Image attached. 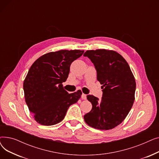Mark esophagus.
Wrapping results in <instances>:
<instances>
[{"label":"esophagus","instance_id":"1","mask_svg":"<svg viewBox=\"0 0 159 159\" xmlns=\"http://www.w3.org/2000/svg\"><path fill=\"white\" fill-rule=\"evenodd\" d=\"M82 98L83 99V100H86V94H84V93H82Z\"/></svg>","mask_w":159,"mask_h":159}]
</instances>
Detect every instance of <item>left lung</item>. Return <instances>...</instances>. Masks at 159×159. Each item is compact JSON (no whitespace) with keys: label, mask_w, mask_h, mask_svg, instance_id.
<instances>
[{"label":"left lung","mask_w":159,"mask_h":159,"mask_svg":"<svg viewBox=\"0 0 159 159\" xmlns=\"http://www.w3.org/2000/svg\"><path fill=\"white\" fill-rule=\"evenodd\" d=\"M84 56L94 64L97 80L103 87L101 100L87 95L92 109L84 116V120L95 129H113L126 119L134 102V75L126 61L113 50H87Z\"/></svg>","instance_id":"8db88e82"}]
</instances>
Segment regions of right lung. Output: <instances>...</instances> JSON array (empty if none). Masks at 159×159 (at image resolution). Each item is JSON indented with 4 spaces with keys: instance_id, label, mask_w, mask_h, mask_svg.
Returning a JSON list of instances; mask_svg holds the SVG:
<instances>
[{
    "instance_id": "1",
    "label": "right lung",
    "mask_w": 159,
    "mask_h": 159,
    "mask_svg": "<svg viewBox=\"0 0 159 159\" xmlns=\"http://www.w3.org/2000/svg\"><path fill=\"white\" fill-rule=\"evenodd\" d=\"M84 50L61 49L40 57L30 67L23 83L25 101L35 120L43 126L61 122L69 107L76 103L82 91L69 93L62 85L71 64Z\"/></svg>"
}]
</instances>
